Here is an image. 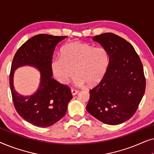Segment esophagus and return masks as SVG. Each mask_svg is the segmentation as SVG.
Instances as JSON below:
<instances>
[{
  "instance_id": "obj_1",
  "label": "esophagus",
  "mask_w": 154,
  "mask_h": 154,
  "mask_svg": "<svg viewBox=\"0 0 154 154\" xmlns=\"http://www.w3.org/2000/svg\"><path fill=\"white\" fill-rule=\"evenodd\" d=\"M78 93H79V90H75V89H71V94H72L73 95H75V94H77Z\"/></svg>"
}]
</instances>
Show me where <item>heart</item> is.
Masks as SVG:
<instances>
[{
  "label": "heart",
  "instance_id": "1",
  "mask_svg": "<svg viewBox=\"0 0 154 154\" xmlns=\"http://www.w3.org/2000/svg\"><path fill=\"white\" fill-rule=\"evenodd\" d=\"M109 65V54L102 47L80 41L71 42L61 48L60 57L52 59L50 67L54 78L66 84L73 75L79 86L96 85L102 81Z\"/></svg>",
  "mask_w": 154,
  "mask_h": 154
}]
</instances>
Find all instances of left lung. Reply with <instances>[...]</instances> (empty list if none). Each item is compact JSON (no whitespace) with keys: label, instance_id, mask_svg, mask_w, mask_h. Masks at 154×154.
Masks as SVG:
<instances>
[{"label":"left lung","instance_id":"1","mask_svg":"<svg viewBox=\"0 0 154 154\" xmlns=\"http://www.w3.org/2000/svg\"><path fill=\"white\" fill-rule=\"evenodd\" d=\"M106 50L109 65L97 85L90 91L86 109L108 125H119L136 112L146 88L144 69L133 46L112 33L93 37Z\"/></svg>","mask_w":154,"mask_h":154}]
</instances>
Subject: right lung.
<instances>
[{"instance_id": "add662e5", "label": "right lung", "mask_w": 154, "mask_h": 154, "mask_svg": "<svg viewBox=\"0 0 154 154\" xmlns=\"http://www.w3.org/2000/svg\"><path fill=\"white\" fill-rule=\"evenodd\" d=\"M66 37L34 35L19 48L12 60L10 86L14 108L23 119L38 127H49L60 121L72 99L70 88L52 77L50 67L54 48ZM24 66L35 67L41 75L39 88L29 96L19 94L14 86V71Z\"/></svg>"}]
</instances>
